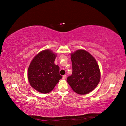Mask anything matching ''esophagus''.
Returning <instances> with one entry per match:
<instances>
[{"label": "esophagus", "mask_w": 126, "mask_h": 126, "mask_svg": "<svg viewBox=\"0 0 126 126\" xmlns=\"http://www.w3.org/2000/svg\"><path fill=\"white\" fill-rule=\"evenodd\" d=\"M65 78H66V75H64V76H63L62 79H65Z\"/></svg>", "instance_id": "34e87169"}]
</instances>
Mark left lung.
<instances>
[{
    "mask_svg": "<svg viewBox=\"0 0 126 126\" xmlns=\"http://www.w3.org/2000/svg\"><path fill=\"white\" fill-rule=\"evenodd\" d=\"M72 74L67 81L76 93L88 94L98 84L101 73L96 60L87 51L83 49L71 53Z\"/></svg>",
    "mask_w": 126,
    "mask_h": 126,
    "instance_id": "1",
    "label": "left lung"
}]
</instances>
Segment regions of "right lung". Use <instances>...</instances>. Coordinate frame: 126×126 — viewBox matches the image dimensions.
Masks as SVG:
<instances>
[{
	"label": "right lung",
	"mask_w": 126,
	"mask_h": 126,
	"mask_svg": "<svg viewBox=\"0 0 126 126\" xmlns=\"http://www.w3.org/2000/svg\"><path fill=\"white\" fill-rule=\"evenodd\" d=\"M56 56L52 50L46 49L36 55L30 63L28 79L31 86L40 93H49L62 78L59 66L54 64Z\"/></svg>",
	"instance_id": "obj_1"
}]
</instances>
